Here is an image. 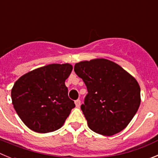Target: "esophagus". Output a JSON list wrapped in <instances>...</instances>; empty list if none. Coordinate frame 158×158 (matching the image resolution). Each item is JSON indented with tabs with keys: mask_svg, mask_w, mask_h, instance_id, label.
Listing matches in <instances>:
<instances>
[{
	"mask_svg": "<svg viewBox=\"0 0 158 158\" xmlns=\"http://www.w3.org/2000/svg\"><path fill=\"white\" fill-rule=\"evenodd\" d=\"M75 104H76L77 107H79L81 106V100L78 99V100H75Z\"/></svg>",
	"mask_w": 158,
	"mask_h": 158,
	"instance_id": "34e87169",
	"label": "esophagus"
}]
</instances>
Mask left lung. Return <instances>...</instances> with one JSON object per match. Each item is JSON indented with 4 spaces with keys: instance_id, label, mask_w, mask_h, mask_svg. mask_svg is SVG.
<instances>
[{
    "instance_id": "obj_1",
    "label": "left lung",
    "mask_w": 158,
    "mask_h": 158,
    "mask_svg": "<svg viewBox=\"0 0 158 158\" xmlns=\"http://www.w3.org/2000/svg\"><path fill=\"white\" fill-rule=\"evenodd\" d=\"M74 71L87 87L81 108L89 127L106 136L127 127L141 103L140 87L135 78L104 58L78 62Z\"/></svg>"
}]
</instances>
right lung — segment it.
<instances>
[{
  "instance_id": "right-lung-1",
  "label": "right lung",
  "mask_w": 158,
  "mask_h": 158,
  "mask_svg": "<svg viewBox=\"0 0 158 158\" xmlns=\"http://www.w3.org/2000/svg\"><path fill=\"white\" fill-rule=\"evenodd\" d=\"M72 69L69 63L51 64L30 71L15 82L12 104L29 129L48 133L62 127L75 107L65 85Z\"/></svg>"
}]
</instances>
